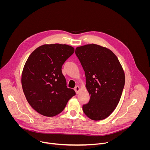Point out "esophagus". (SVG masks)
I'll use <instances>...</instances> for the list:
<instances>
[{
	"mask_svg": "<svg viewBox=\"0 0 150 150\" xmlns=\"http://www.w3.org/2000/svg\"><path fill=\"white\" fill-rule=\"evenodd\" d=\"M74 90L75 91V92H76V94H78L79 93V91L81 90V89H80V87H79V86H76L75 87V88H74Z\"/></svg>",
	"mask_w": 150,
	"mask_h": 150,
	"instance_id": "esophagus-1",
	"label": "esophagus"
}]
</instances>
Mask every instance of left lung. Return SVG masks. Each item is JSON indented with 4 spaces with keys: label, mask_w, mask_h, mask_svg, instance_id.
<instances>
[{
    "label": "left lung",
    "mask_w": 150,
    "mask_h": 150,
    "mask_svg": "<svg viewBox=\"0 0 150 150\" xmlns=\"http://www.w3.org/2000/svg\"><path fill=\"white\" fill-rule=\"evenodd\" d=\"M75 54L85 72V87L90 96L82 106L83 112L91 120L104 119L120 101L125 82L123 68L112 50L97 45L77 47Z\"/></svg>",
    "instance_id": "8db88e82"
}]
</instances>
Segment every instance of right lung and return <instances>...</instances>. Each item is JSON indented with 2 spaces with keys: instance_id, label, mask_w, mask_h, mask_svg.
Here are the masks:
<instances>
[{
  "instance_id": "right-lung-1",
  "label": "right lung",
  "mask_w": 150,
  "mask_h": 150,
  "mask_svg": "<svg viewBox=\"0 0 150 150\" xmlns=\"http://www.w3.org/2000/svg\"><path fill=\"white\" fill-rule=\"evenodd\" d=\"M73 47L44 45L34 50L23 68L21 83L30 105L38 113L54 116L65 109L75 92L67 86L62 67L74 53Z\"/></svg>"
}]
</instances>
